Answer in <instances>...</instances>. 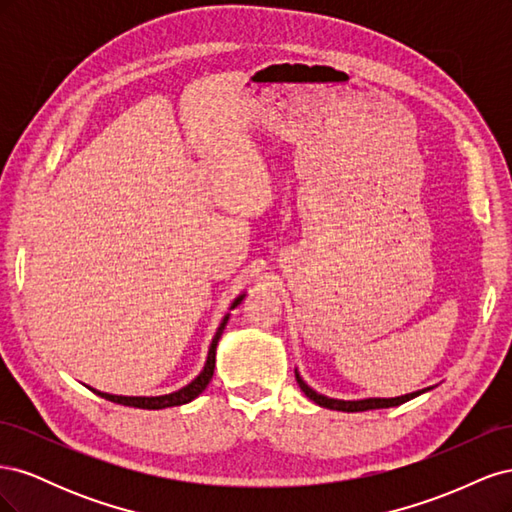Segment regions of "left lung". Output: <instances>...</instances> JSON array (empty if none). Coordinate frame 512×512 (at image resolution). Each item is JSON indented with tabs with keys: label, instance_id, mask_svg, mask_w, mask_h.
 <instances>
[{
	"label": "left lung",
	"instance_id": "obj_1",
	"mask_svg": "<svg viewBox=\"0 0 512 512\" xmlns=\"http://www.w3.org/2000/svg\"><path fill=\"white\" fill-rule=\"evenodd\" d=\"M294 376H297V382L301 386V391L318 404L320 408H329V410H337V412H365V410H378V408H395L406 404V401L423 395L427 391H431L433 386H427V389L421 391H414V393H406V395H399V397H365V399H335V397H327L318 391H314L312 386H309L301 374L299 369H294Z\"/></svg>",
	"mask_w": 512,
	"mask_h": 512
}]
</instances>
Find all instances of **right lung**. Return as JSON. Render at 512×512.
I'll use <instances>...</instances> for the list:
<instances>
[{
  "label": "right lung",
  "instance_id": "add662e5",
  "mask_svg": "<svg viewBox=\"0 0 512 512\" xmlns=\"http://www.w3.org/2000/svg\"><path fill=\"white\" fill-rule=\"evenodd\" d=\"M245 299V292L239 294V297L230 303L228 307V314L222 318L218 331H215L213 339H211V346H209V352H207V361H205V367L200 369V374L190 382L185 384L183 389L179 391H173L168 395H156V397H126V395H111V393H102V391H96L91 389L96 395L113 401V404H121V406H130V408H143V410H162V408H175V406H183V404H190L192 399H196L200 393H203L207 389V384L211 382L213 378V369H215V348H218V342L220 337L226 329V322L230 318V309H235L241 301Z\"/></svg>",
  "mask_w": 512,
  "mask_h": 512
}]
</instances>
